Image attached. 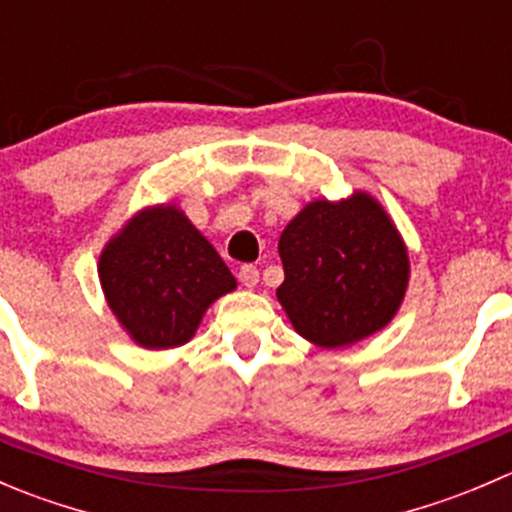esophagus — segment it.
Segmentation results:
<instances>
[{"label": "esophagus", "instance_id": "esophagus-1", "mask_svg": "<svg viewBox=\"0 0 512 512\" xmlns=\"http://www.w3.org/2000/svg\"><path fill=\"white\" fill-rule=\"evenodd\" d=\"M237 277H240L242 287L252 289V287H257V282H260V270L252 265H242L240 272H237Z\"/></svg>", "mask_w": 512, "mask_h": 512}]
</instances>
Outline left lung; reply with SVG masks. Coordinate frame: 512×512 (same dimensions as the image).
I'll return each instance as SVG.
<instances>
[{"label": "left lung", "mask_w": 512, "mask_h": 512, "mask_svg": "<svg viewBox=\"0 0 512 512\" xmlns=\"http://www.w3.org/2000/svg\"><path fill=\"white\" fill-rule=\"evenodd\" d=\"M277 299L292 327L324 349L384 329L409 287V252L379 200H314L280 235Z\"/></svg>", "instance_id": "8db88e82"}]
</instances>
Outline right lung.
Masks as SVG:
<instances>
[{
	"instance_id": "right-lung-1",
	"label": "right lung",
	"mask_w": 512,
	"mask_h": 512,
	"mask_svg": "<svg viewBox=\"0 0 512 512\" xmlns=\"http://www.w3.org/2000/svg\"><path fill=\"white\" fill-rule=\"evenodd\" d=\"M103 294L136 344L190 342L205 309L237 287L223 257L175 205L133 215L98 257Z\"/></svg>"
}]
</instances>
